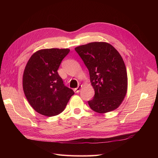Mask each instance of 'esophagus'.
<instances>
[{
	"instance_id": "34e87169",
	"label": "esophagus",
	"mask_w": 158,
	"mask_h": 158,
	"mask_svg": "<svg viewBox=\"0 0 158 158\" xmlns=\"http://www.w3.org/2000/svg\"><path fill=\"white\" fill-rule=\"evenodd\" d=\"M81 88H82V85H79L78 87H77V88H75V91L77 93H79V92H80V90H81Z\"/></svg>"
}]
</instances>
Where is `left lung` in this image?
<instances>
[{
  "mask_svg": "<svg viewBox=\"0 0 158 158\" xmlns=\"http://www.w3.org/2000/svg\"><path fill=\"white\" fill-rule=\"evenodd\" d=\"M89 73L95 92L88 101L90 108L98 113L118 108L127 89L125 63L117 50L106 42H92L75 48Z\"/></svg>",
  "mask_w": 158,
  "mask_h": 158,
  "instance_id": "1",
  "label": "left lung"
}]
</instances>
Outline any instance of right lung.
<instances>
[{"mask_svg": "<svg viewBox=\"0 0 158 158\" xmlns=\"http://www.w3.org/2000/svg\"><path fill=\"white\" fill-rule=\"evenodd\" d=\"M69 49H43L33 53L26 64L22 85L30 105L43 115L61 113L74 94L63 83L58 73Z\"/></svg>", "mask_w": 158, "mask_h": 158, "instance_id": "obj_1", "label": "right lung"}]
</instances>
